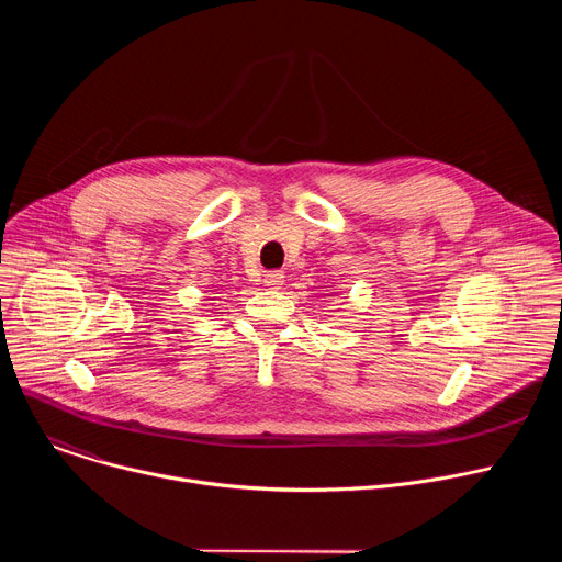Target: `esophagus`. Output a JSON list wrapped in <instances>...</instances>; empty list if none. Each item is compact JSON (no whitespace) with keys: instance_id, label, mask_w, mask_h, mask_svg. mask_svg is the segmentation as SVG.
<instances>
[{"instance_id":"obj_1","label":"esophagus","mask_w":562,"mask_h":562,"mask_svg":"<svg viewBox=\"0 0 562 562\" xmlns=\"http://www.w3.org/2000/svg\"><path fill=\"white\" fill-rule=\"evenodd\" d=\"M284 282V273L282 271H267L265 276V284L271 289H280V284Z\"/></svg>"}]
</instances>
